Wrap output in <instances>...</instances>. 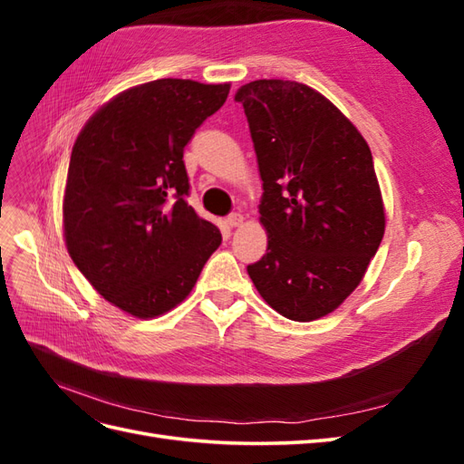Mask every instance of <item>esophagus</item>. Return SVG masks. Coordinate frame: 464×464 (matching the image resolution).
Returning a JSON list of instances; mask_svg holds the SVG:
<instances>
[{
    "label": "esophagus",
    "mask_w": 464,
    "mask_h": 464,
    "mask_svg": "<svg viewBox=\"0 0 464 464\" xmlns=\"http://www.w3.org/2000/svg\"><path fill=\"white\" fill-rule=\"evenodd\" d=\"M244 222V217L240 215V213H232V215H228L227 217V224L230 228H236V227H240V224Z\"/></svg>",
    "instance_id": "obj_1"
}]
</instances>
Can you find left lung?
Wrapping results in <instances>:
<instances>
[{
  "instance_id": "1",
  "label": "left lung",
  "mask_w": 464,
  "mask_h": 464,
  "mask_svg": "<svg viewBox=\"0 0 464 464\" xmlns=\"http://www.w3.org/2000/svg\"><path fill=\"white\" fill-rule=\"evenodd\" d=\"M234 98L257 154L269 242L247 275L280 315L319 319L354 292L383 240L372 150L339 108L302 82L259 79Z\"/></svg>"
}]
</instances>
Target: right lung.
I'll use <instances>...</instances> for the list:
<instances>
[{
    "mask_svg": "<svg viewBox=\"0 0 464 464\" xmlns=\"http://www.w3.org/2000/svg\"><path fill=\"white\" fill-rule=\"evenodd\" d=\"M230 85L159 79L111 98L69 160L63 236L94 290L149 319L186 300L222 236L188 205L184 149Z\"/></svg>",
    "mask_w": 464,
    "mask_h": 464,
    "instance_id": "add662e5",
    "label": "right lung"
}]
</instances>
